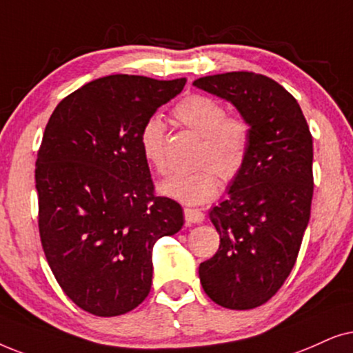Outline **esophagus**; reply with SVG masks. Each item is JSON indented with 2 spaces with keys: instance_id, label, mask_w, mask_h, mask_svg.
<instances>
[{
  "instance_id": "esophagus-1",
  "label": "esophagus",
  "mask_w": 353,
  "mask_h": 353,
  "mask_svg": "<svg viewBox=\"0 0 353 353\" xmlns=\"http://www.w3.org/2000/svg\"><path fill=\"white\" fill-rule=\"evenodd\" d=\"M184 216L187 224H199L205 221V214L196 208H184Z\"/></svg>"
}]
</instances>
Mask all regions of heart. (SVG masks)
<instances>
[{
    "instance_id": "b5f03b06",
    "label": "heart",
    "mask_w": 353,
    "mask_h": 353,
    "mask_svg": "<svg viewBox=\"0 0 353 353\" xmlns=\"http://www.w3.org/2000/svg\"><path fill=\"white\" fill-rule=\"evenodd\" d=\"M184 128L201 137L196 163L203 166L194 172L171 174L158 185V192L185 205H201L219 192L218 174L232 181L245 164L250 148V125L242 116H231L219 100L208 95H190L172 111ZM140 150L150 166L164 172L166 159V124L161 117L147 119L140 130Z\"/></svg>"
}]
</instances>
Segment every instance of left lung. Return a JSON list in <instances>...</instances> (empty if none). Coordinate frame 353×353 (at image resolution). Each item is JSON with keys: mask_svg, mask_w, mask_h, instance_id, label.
<instances>
[{"mask_svg": "<svg viewBox=\"0 0 353 353\" xmlns=\"http://www.w3.org/2000/svg\"><path fill=\"white\" fill-rule=\"evenodd\" d=\"M194 85L231 101L250 125L245 164L229 199L210 211L221 242L200 263V283L221 307L256 308L297 261L312 210L313 139L297 100L266 75L225 72Z\"/></svg>", "mask_w": 353, "mask_h": 353, "instance_id": "1", "label": "left lung"}]
</instances>
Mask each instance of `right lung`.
I'll list each match as a JSON object with an SVG mask.
<instances>
[{"instance_id": "right-lung-1", "label": "right lung", "mask_w": 353, "mask_h": 353, "mask_svg": "<svg viewBox=\"0 0 353 353\" xmlns=\"http://www.w3.org/2000/svg\"><path fill=\"white\" fill-rule=\"evenodd\" d=\"M185 82L106 75L61 100L45 128L35 163L41 247L64 294L95 316L147 299L154 242L184 225L181 205L154 195L140 130Z\"/></svg>"}]
</instances>
